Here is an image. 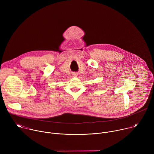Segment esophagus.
I'll return each instance as SVG.
<instances>
[{
	"label": "esophagus",
	"instance_id": "1",
	"mask_svg": "<svg viewBox=\"0 0 154 154\" xmlns=\"http://www.w3.org/2000/svg\"><path fill=\"white\" fill-rule=\"evenodd\" d=\"M77 75H78V74H77V72H74V73L72 74V75H73L74 77H77Z\"/></svg>",
	"mask_w": 154,
	"mask_h": 154
}]
</instances>
